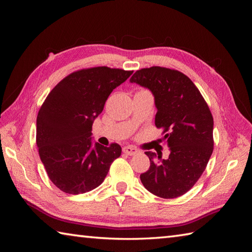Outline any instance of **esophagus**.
<instances>
[{"label": "esophagus", "mask_w": 252, "mask_h": 252, "mask_svg": "<svg viewBox=\"0 0 252 252\" xmlns=\"http://www.w3.org/2000/svg\"><path fill=\"white\" fill-rule=\"evenodd\" d=\"M123 152H124V154L128 155V156H134L136 154H139V150L133 146H125L123 148Z\"/></svg>", "instance_id": "obj_1"}]
</instances>
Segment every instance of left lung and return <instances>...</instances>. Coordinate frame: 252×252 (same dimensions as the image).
I'll return each instance as SVG.
<instances>
[{"mask_svg":"<svg viewBox=\"0 0 252 252\" xmlns=\"http://www.w3.org/2000/svg\"><path fill=\"white\" fill-rule=\"evenodd\" d=\"M130 83L155 96V123L164 128L168 158L146 151L149 169L140 175L144 187L163 199L185 194L200 179L213 150V118L199 89L187 75L154 66L138 70Z\"/></svg>","mask_w":252,"mask_h":252,"instance_id":"8db88e82","label":"left lung"}]
</instances>
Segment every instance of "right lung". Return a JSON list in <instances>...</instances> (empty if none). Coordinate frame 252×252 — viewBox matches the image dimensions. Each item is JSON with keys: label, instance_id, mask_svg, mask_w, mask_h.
<instances>
[{"label": "right lung", "instance_id": "1", "mask_svg": "<svg viewBox=\"0 0 252 252\" xmlns=\"http://www.w3.org/2000/svg\"><path fill=\"white\" fill-rule=\"evenodd\" d=\"M133 71L94 67L68 75L53 88L36 118V146L50 181L69 194L100 186L122 154L118 144L93 142V124L114 88Z\"/></svg>", "mask_w": 252, "mask_h": 252}]
</instances>
